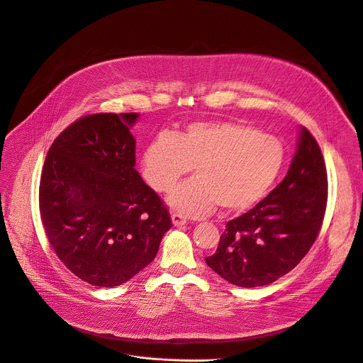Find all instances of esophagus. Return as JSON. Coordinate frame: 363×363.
Here are the masks:
<instances>
[{"mask_svg": "<svg viewBox=\"0 0 363 363\" xmlns=\"http://www.w3.org/2000/svg\"><path fill=\"white\" fill-rule=\"evenodd\" d=\"M172 224H174V227H182V225H185L186 224V217L185 216H182V214H172Z\"/></svg>", "mask_w": 363, "mask_h": 363, "instance_id": "obj_1", "label": "esophagus"}]
</instances>
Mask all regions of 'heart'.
I'll return each instance as SVG.
<instances>
[{
	"mask_svg": "<svg viewBox=\"0 0 363 363\" xmlns=\"http://www.w3.org/2000/svg\"><path fill=\"white\" fill-rule=\"evenodd\" d=\"M284 161L281 142L237 122H196L178 136L162 133L143 150L140 169L158 192L171 191L191 172L195 178L168 196L172 210L203 217L217 205L244 211L260 201L276 181Z\"/></svg>",
	"mask_w": 363,
	"mask_h": 363,
	"instance_id": "b5f03b06",
	"label": "heart"
}]
</instances>
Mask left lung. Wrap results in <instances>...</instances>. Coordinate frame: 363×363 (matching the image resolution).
I'll return each instance as SVG.
<instances>
[{
  "label": "left lung",
  "mask_w": 363,
  "mask_h": 363,
  "mask_svg": "<svg viewBox=\"0 0 363 363\" xmlns=\"http://www.w3.org/2000/svg\"><path fill=\"white\" fill-rule=\"evenodd\" d=\"M328 202L322 150L306 128L284 179L252 210L231 220L205 262L238 287L267 286L293 270L319 235Z\"/></svg>",
  "instance_id": "obj_1"
}]
</instances>
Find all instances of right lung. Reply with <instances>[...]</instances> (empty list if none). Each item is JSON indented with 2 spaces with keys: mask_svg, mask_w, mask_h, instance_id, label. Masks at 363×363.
I'll return each instance as SVG.
<instances>
[{
  "mask_svg": "<svg viewBox=\"0 0 363 363\" xmlns=\"http://www.w3.org/2000/svg\"><path fill=\"white\" fill-rule=\"evenodd\" d=\"M139 113L80 118L50 146L40 214L62 263L80 280L115 287L143 270L172 227L161 198L135 169Z\"/></svg>",
  "mask_w": 363,
  "mask_h": 363,
  "instance_id": "obj_1",
  "label": "right lung"
}]
</instances>
